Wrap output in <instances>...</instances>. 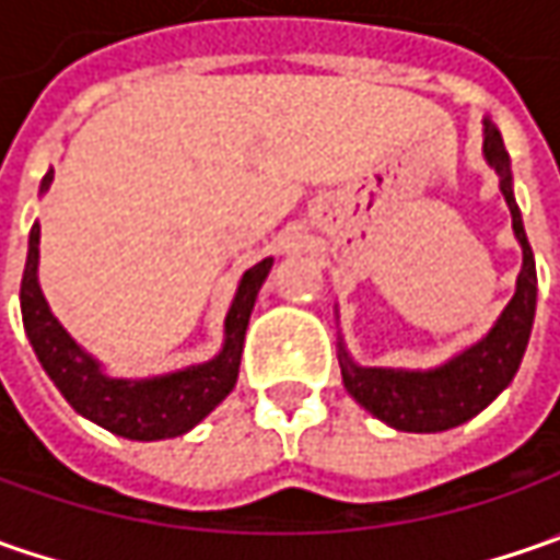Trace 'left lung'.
Returning <instances> with one entry per match:
<instances>
[{
	"label": "left lung",
	"instance_id": "left-lung-1",
	"mask_svg": "<svg viewBox=\"0 0 560 560\" xmlns=\"http://www.w3.org/2000/svg\"><path fill=\"white\" fill-rule=\"evenodd\" d=\"M483 155L499 174V189L511 211L514 236L524 248L517 290L499 314L495 327L433 371H396V368H361L339 342V368L349 396L383 423L405 433H442L464 420L477 418L492 398L514 380L527 352L533 314H536V261L524 233L521 208L511 189V159L495 124L483 120Z\"/></svg>",
	"mask_w": 560,
	"mask_h": 560
}]
</instances>
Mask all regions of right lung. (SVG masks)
<instances>
[{
	"label": "right lung",
	"mask_w": 560,
	"mask_h": 560,
	"mask_svg": "<svg viewBox=\"0 0 560 560\" xmlns=\"http://www.w3.org/2000/svg\"><path fill=\"white\" fill-rule=\"evenodd\" d=\"M52 184V171L43 177L39 192ZM273 258L258 261L240 280V290L233 295V305L224 320V346L221 352L174 374L149 376V380H120L102 374V364L86 355L68 330L49 312V302L39 290L36 268H39V224H33L27 243V265L21 277V314L24 330L31 339L33 352L39 358L43 371L49 374L58 393L71 401L77 415L90 418L98 427L112 430L124 440H171L184 436L205 415H211L236 386L240 358L246 342L248 314L255 308L258 290L270 273Z\"/></svg>",
	"instance_id": "1"
}]
</instances>
